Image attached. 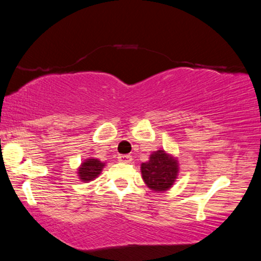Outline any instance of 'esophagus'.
Returning a JSON list of instances; mask_svg holds the SVG:
<instances>
[{
  "label": "esophagus",
  "instance_id": "34e87169",
  "mask_svg": "<svg viewBox=\"0 0 261 261\" xmlns=\"http://www.w3.org/2000/svg\"><path fill=\"white\" fill-rule=\"evenodd\" d=\"M119 160L121 163H130L132 160H133V156L129 154H122V155H119Z\"/></svg>",
  "mask_w": 261,
  "mask_h": 261
}]
</instances>
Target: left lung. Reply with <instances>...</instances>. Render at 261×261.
<instances>
[{"label": "left lung", "instance_id": "1", "mask_svg": "<svg viewBox=\"0 0 261 261\" xmlns=\"http://www.w3.org/2000/svg\"><path fill=\"white\" fill-rule=\"evenodd\" d=\"M140 171L146 187L154 192H165L176 183L179 174V162L171 153L158 149L151 153L148 162L141 164Z\"/></svg>", "mask_w": 261, "mask_h": 261}]
</instances>
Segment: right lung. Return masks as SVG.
Masks as SVG:
<instances>
[{"instance_id":"obj_1","label":"right lung","mask_w":261,"mask_h":261,"mask_svg":"<svg viewBox=\"0 0 261 261\" xmlns=\"http://www.w3.org/2000/svg\"><path fill=\"white\" fill-rule=\"evenodd\" d=\"M105 166L106 163L101 162V160L97 158H94V156H89V158L83 160V163H82L80 167L77 169L78 178H80L81 181H83V183H88V181L94 180L102 173Z\"/></svg>"}]
</instances>
